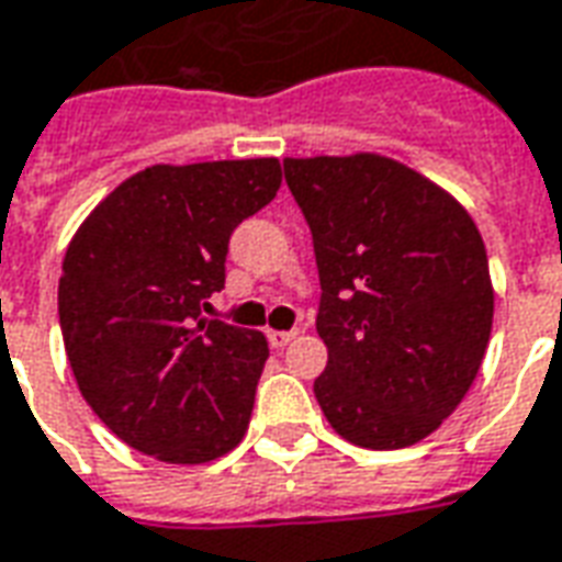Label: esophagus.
<instances>
[{
    "label": "esophagus",
    "mask_w": 562,
    "mask_h": 562,
    "mask_svg": "<svg viewBox=\"0 0 562 562\" xmlns=\"http://www.w3.org/2000/svg\"><path fill=\"white\" fill-rule=\"evenodd\" d=\"M294 337H297V328H292V331H268V340H270V347H273V349L289 347Z\"/></svg>",
    "instance_id": "34e87169"
}]
</instances>
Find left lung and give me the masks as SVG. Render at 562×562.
I'll use <instances>...</instances> for the list:
<instances>
[{"label": "left lung", "mask_w": 562, "mask_h": 562, "mask_svg": "<svg viewBox=\"0 0 562 562\" xmlns=\"http://www.w3.org/2000/svg\"><path fill=\"white\" fill-rule=\"evenodd\" d=\"M282 170L319 268L322 414L349 445H417L465 398L490 344L493 282L472 215L380 155L285 158Z\"/></svg>", "instance_id": "left-lung-1"}]
</instances>
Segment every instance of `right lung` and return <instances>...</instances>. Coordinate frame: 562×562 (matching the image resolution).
<instances>
[{"label": "right lung", "instance_id": "right-lung-1", "mask_svg": "<svg viewBox=\"0 0 562 562\" xmlns=\"http://www.w3.org/2000/svg\"><path fill=\"white\" fill-rule=\"evenodd\" d=\"M280 182L277 158L155 164L76 231L57 292L63 344L85 402L133 450L200 465L243 441L268 340L206 313L234 227Z\"/></svg>", "mask_w": 562, "mask_h": 562}]
</instances>
